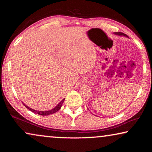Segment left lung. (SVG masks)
Instances as JSON below:
<instances>
[{
	"mask_svg": "<svg viewBox=\"0 0 152 152\" xmlns=\"http://www.w3.org/2000/svg\"><path fill=\"white\" fill-rule=\"evenodd\" d=\"M115 34H117V35H124V36H127V35H125V34H124V33H121V32L115 33Z\"/></svg>",
	"mask_w": 152,
	"mask_h": 152,
	"instance_id": "obj_1",
	"label": "left lung"
}]
</instances>
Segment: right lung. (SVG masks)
Here are the masks:
<instances>
[{
    "label": "right lung",
    "mask_w": 152,
    "mask_h": 152,
    "mask_svg": "<svg viewBox=\"0 0 152 152\" xmlns=\"http://www.w3.org/2000/svg\"><path fill=\"white\" fill-rule=\"evenodd\" d=\"M64 100H65V99H64L62 101H61L60 102V103H59L55 108H53V109H51V110H48V111H39V110H35L34 109H31V108L28 107L24 103H23V105H24L25 107L27 108V109H29V110H30L31 111H32L33 113H35V114H38V115H43V116H46V115H50L53 114V113H56L57 111H58V110L61 109V106H62V104H63V102H64Z\"/></svg>",
    "instance_id": "right-lung-1"
}]
</instances>
